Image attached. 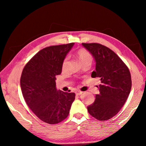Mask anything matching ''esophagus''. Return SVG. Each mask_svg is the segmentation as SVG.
Segmentation results:
<instances>
[{"mask_svg":"<svg viewBox=\"0 0 146 146\" xmlns=\"http://www.w3.org/2000/svg\"><path fill=\"white\" fill-rule=\"evenodd\" d=\"M82 91H80V90H78L77 91H76V95H80L81 94H82Z\"/></svg>","mask_w":146,"mask_h":146,"instance_id":"34e87169","label":"esophagus"}]
</instances>
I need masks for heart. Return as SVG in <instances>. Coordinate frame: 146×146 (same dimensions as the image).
<instances>
[{
    "label": "heart",
    "mask_w": 146,
    "mask_h": 146,
    "mask_svg": "<svg viewBox=\"0 0 146 146\" xmlns=\"http://www.w3.org/2000/svg\"><path fill=\"white\" fill-rule=\"evenodd\" d=\"M76 55L77 56L79 60L81 62L83 65L86 64L90 63L91 64L93 60L92 55L89 52V51L85 48H80L77 50L76 53ZM68 64V58L66 57L64 59L62 63V70H65L67 68Z\"/></svg>",
    "instance_id": "b5f03b06"
}]
</instances>
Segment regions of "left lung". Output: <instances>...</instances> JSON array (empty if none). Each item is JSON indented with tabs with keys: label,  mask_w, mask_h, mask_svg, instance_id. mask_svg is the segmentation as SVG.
<instances>
[{
	"label": "left lung",
	"mask_w": 146,
	"mask_h": 146,
	"mask_svg": "<svg viewBox=\"0 0 146 146\" xmlns=\"http://www.w3.org/2000/svg\"><path fill=\"white\" fill-rule=\"evenodd\" d=\"M92 54L96 70L91 77L100 78V93L88 106L90 114L98 120H107L119 112L131 89V77L127 66L114 51L98 43H82Z\"/></svg>",
	"instance_id": "obj_1"
}]
</instances>
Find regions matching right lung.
I'll use <instances>...</instances> for the list:
<instances>
[{"instance_id": "obj_1", "label": "right lung", "mask_w": 146, "mask_h": 146, "mask_svg": "<svg viewBox=\"0 0 146 146\" xmlns=\"http://www.w3.org/2000/svg\"><path fill=\"white\" fill-rule=\"evenodd\" d=\"M74 45L70 43L47 47L35 54L24 68L21 77L22 93L27 105L43 122L55 124L68 117L75 93L56 89V76Z\"/></svg>"}]
</instances>
